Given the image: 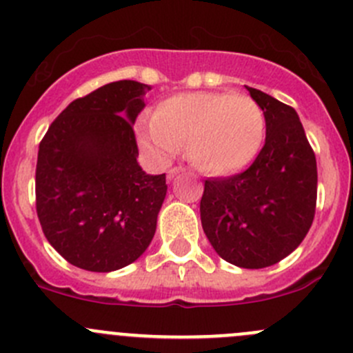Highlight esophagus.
<instances>
[{"label":"esophagus","mask_w":353,"mask_h":353,"mask_svg":"<svg viewBox=\"0 0 353 353\" xmlns=\"http://www.w3.org/2000/svg\"><path fill=\"white\" fill-rule=\"evenodd\" d=\"M179 172H184V167H181V165L179 167H172V169L167 172V179H169V181L174 179V177H176Z\"/></svg>","instance_id":"1"}]
</instances>
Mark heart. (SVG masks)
Returning a JSON list of instances; mask_svg holds the SVG:
<instances>
[{"mask_svg":"<svg viewBox=\"0 0 353 353\" xmlns=\"http://www.w3.org/2000/svg\"><path fill=\"white\" fill-rule=\"evenodd\" d=\"M265 112L254 99L223 92L179 94L160 102L140 123L138 145L152 160L167 163L179 148L201 172L229 176L256 159L265 140Z\"/></svg>","mask_w":353,"mask_h":353,"instance_id":"obj_1","label":"heart"}]
</instances>
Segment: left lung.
Instances as JSON below:
<instances>
[{
	"instance_id": "obj_1",
	"label": "left lung",
	"mask_w": 353,
	"mask_h": 353,
	"mask_svg": "<svg viewBox=\"0 0 353 353\" xmlns=\"http://www.w3.org/2000/svg\"><path fill=\"white\" fill-rule=\"evenodd\" d=\"M265 112L266 140L244 172L205 181L199 213L220 258L258 270L304 241L318 196L316 157L294 108L245 87Z\"/></svg>"
}]
</instances>
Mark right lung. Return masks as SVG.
I'll return each instance as SVG.
<instances>
[{
	"label": "right lung",
	"mask_w": 353,
	"mask_h": 353,
	"mask_svg": "<svg viewBox=\"0 0 353 353\" xmlns=\"http://www.w3.org/2000/svg\"><path fill=\"white\" fill-rule=\"evenodd\" d=\"M150 85L119 80L77 99L39 145L35 206L49 244L73 266L108 273L150 245L165 174L138 163L133 124Z\"/></svg>",
	"instance_id": "1"
}]
</instances>
